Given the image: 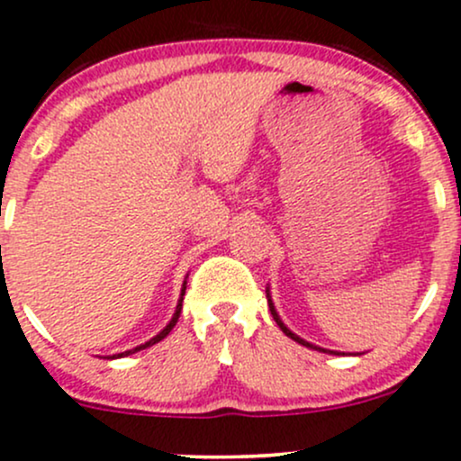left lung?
Instances as JSON below:
<instances>
[{
	"mask_svg": "<svg viewBox=\"0 0 461 461\" xmlns=\"http://www.w3.org/2000/svg\"><path fill=\"white\" fill-rule=\"evenodd\" d=\"M267 303H269V312H271V316H274V320H276V324H278L280 329H283V333L287 338H292V340H295L298 342V345H303V347H309V348H318V351H324V353H336V351H327V348H320V347H316V345H312V342H307V340H303V338L300 336H295L294 331H289L287 327H285V322L283 320H280V316H278V312H276V307H274V303H271V295H269V287H267Z\"/></svg>",
	"mask_w": 461,
	"mask_h": 461,
	"instance_id": "left-lung-1",
	"label": "left lung"
}]
</instances>
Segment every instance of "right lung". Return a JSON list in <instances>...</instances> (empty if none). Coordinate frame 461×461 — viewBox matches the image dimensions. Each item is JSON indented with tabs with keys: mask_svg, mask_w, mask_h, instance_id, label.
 Here are the masks:
<instances>
[{
	"mask_svg": "<svg viewBox=\"0 0 461 461\" xmlns=\"http://www.w3.org/2000/svg\"><path fill=\"white\" fill-rule=\"evenodd\" d=\"M185 285H187V283H183V289H181V298H178V304H176V312H174L172 320H169V322L166 324V329H163L161 333H157V336H154L152 340H148V342H145V345H139V347L130 348V351H125V353H119V356H113V357H123V356H130V353H134V351H141V348H148V347L157 345V342H161L163 338H166L167 333L172 331V329H174V324L178 322V316H181V309H183V295H185Z\"/></svg>",
	"mask_w": 461,
	"mask_h": 461,
	"instance_id": "right-lung-1",
	"label": "right lung"
}]
</instances>
